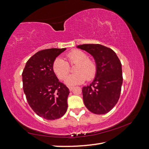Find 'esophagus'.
<instances>
[{
  "instance_id": "esophagus-1",
  "label": "esophagus",
  "mask_w": 149,
  "mask_h": 149,
  "mask_svg": "<svg viewBox=\"0 0 149 149\" xmlns=\"http://www.w3.org/2000/svg\"><path fill=\"white\" fill-rule=\"evenodd\" d=\"M69 89L70 91H72L73 89H74V87L72 86H69Z\"/></svg>"
}]
</instances>
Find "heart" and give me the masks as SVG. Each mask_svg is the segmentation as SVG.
Instances as JSON below:
<instances>
[{
  "label": "heart",
  "instance_id": "obj_1",
  "mask_svg": "<svg viewBox=\"0 0 149 149\" xmlns=\"http://www.w3.org/2000/svg\"><path fill=\"white\" fill-rule=\"evenodd\" d=\"M68 63L61 57H56L52 64V69L59 79H64L69 72L68 63H77L74 74L68 76L65 79L68 86L82 84L86 80L93 79L97 74V66L94 60L88 57L86 52L80 49H73L66 54Z\"/></svg>",
  "mask_w": 149,
  "mask_h": 149
}]
</instances>
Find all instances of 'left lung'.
Masks as SVG:
<instances>
[{"label":"left lung","instance_id":"8db88e82","mask_svg":"<svg viewBox=\"0 0 149 149\" xmlns=\"http://www.w3.org/2000/svg\"><path fill=\"white\" fill-rule=\"evenodd\" d=\"M77 47L92 55L97 66L93 81L82 88L86 107L96 114L107 113L116 105L120 95L123 82L121 62L113 49L101 44Z\"/></svg>","mask_w":149,"mask_h":149}]
</instances>
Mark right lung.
I'll return each mask as SVG.
<instances>
[{
  "label": "right lung",
  "mask_w": 149,
  "mask_h": 149,
  "mask_svg": "<svg viewBox=\"0 0 149 149\" xmlns=\"http://www.w3.org/2000/svg\"><path fill=\"white\" fill-rule=\"evenodd\" d=\"M66 48L40 50L26 63L22 72L23 88L34 112L48 120L58 119L67 112L69 90L59 82L52 69L55 59Z\"/></svg>",
  "instance_id": "right-lung-1"
}]
</instances>
